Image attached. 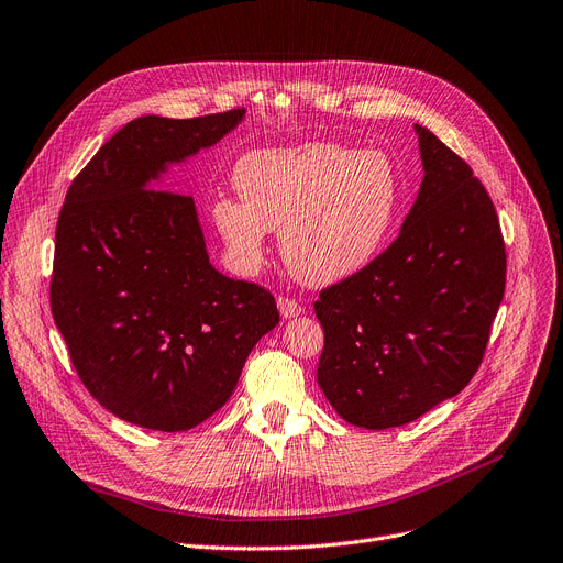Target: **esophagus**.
Listing matches in <instances>:
<instances>
[{"instance_id":"obj_1","label":"esophagus","mask_w":563,"mask_h":563,"mask_svg":"<svg viewBox=\"0 0 563 563\" xmlns=\"http://www.w3.org/2000/svg\"><path fill=\"white\" fill-rule=\"evenodd\" d=\"M277 307H279L282 318H298V316L305 313V307L298 300H290V298H284V296L277 298Z\"/></svg>"}]
</instances>
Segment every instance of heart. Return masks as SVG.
Listing matches in <instances>:
<instances>
[{"mask_svg":"<svg viewBox=\"0 0 563 563\" xmlns=\"http://www.w3.org/2000/svg\"><path fill=\"white\" fill-rule=\"evenodd\" d=\"M238 199L210 208L231 265L256 273L279 229L290 273L309 286L351 279L376 261L406 208V178L385 151L336 142L263 148L233 169Z\"/></svg>","mask_w":563,"mask_h":563,"instance_id":"1","label":"heart"}]
</instances>
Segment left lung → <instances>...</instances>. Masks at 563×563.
<instances>
[{
	"instance_id": "8db88e82",
	"label": "left lung",
	"mask_w": 563,
	"mask_h": 563,
	"mask_svg": "<svg viewBox=\"0 0 563 563\" xmlns=\"http://www.w3.org/2000/svg\"><path fill=\"white\" fill-rule=\"evenodd\" d=\"M423 180L394 243L320 292L318 385L347 423L404 426L472 380L504 298L495 206L470 165L415 125Z\"/></svg>"
}]
</instances>
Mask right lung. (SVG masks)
<instances>
[{
	"label": "right lung",
	"mask_w": 563,
	"mask_h": 563,
	"mask_svg": "<svg viewBox=\"0 0 563 563\" xmlns=\"http://www.w3.org/2000/svg\"><path fill=\"white\" fill-rule=\"evenodd\" d=\"M245 110L140 117L68 187L49 305L79 380L114 417L178 433L233 394L256 341L279 323L265 288L212 267L195 199L159 190Z\"/></svg>",
	"instance_id": "add662e5"
}]
</instances>
